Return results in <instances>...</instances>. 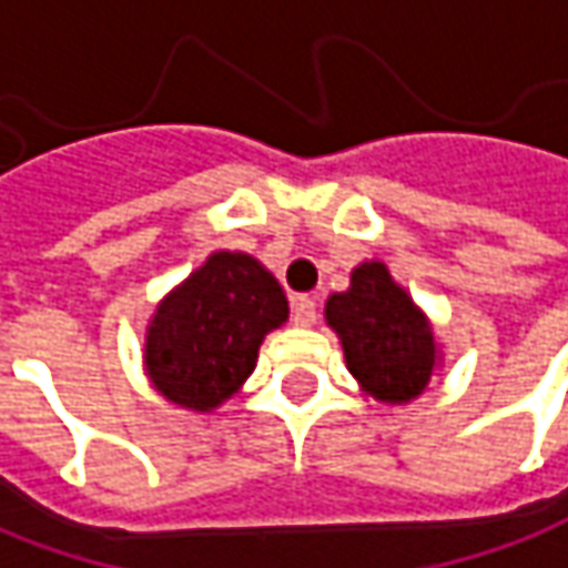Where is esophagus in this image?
<instances>
[{
  "mask_svg": "<svg viewBox=\"0 0 568 568\" xmlns=\"http://www.w3.org/2000/svg\"><path fill=\"white\" fill-rule=\"evenodd\" d=\"M292 320H295V326H314L316 323V301L311 295H301L295 298V311H292Z\"/></svg>",
  "mask_w": 568,
  "mask_h": 568,
  "instance_id": "1",
  "label": "esophagus"
}]
</instances>
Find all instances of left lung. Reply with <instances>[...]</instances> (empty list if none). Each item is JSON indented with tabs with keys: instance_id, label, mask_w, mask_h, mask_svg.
<instances>
[{
	"instance_id": "8db88e82",
	"label": "left lung",
	"mask_w": 568,
	"mask_h": 568,
	"mask_svg": "<svg viewBox=\"0 0 568 568\" xmlns=\"http://www.w3.org/2000/svg\"><path fill=\"white\" fill-rule=\"evenodd\" d=\"M326 326L338 335L345 366L379 404H410L445 364L429 314L382 261H361L351 285L326 298Z\"/></svg>"
}]
</instances>
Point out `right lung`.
Segmentation results:
<instances>
[{
	"instance_id": "add662e5",
	"label": "right lung",
	"mask_w": 568,
	"mask_h": 568,
	"mask_svg": "<svg viewBox=\"0 0 568 568\" xmlns=\"http://www.w3.org/2000/svg\"><path fill=\"white\" fill-rule=\"evenodd\" d=\"M285 320L280 280L252 254L217 248L158 301L142 369L168 404L214 414L245 385L264 338Z\"/></svg>"
}]
</instances>
